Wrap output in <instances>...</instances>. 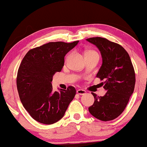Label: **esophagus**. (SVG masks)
Here are the masks:
<instances>
[{"label":"esophagus","mask_w":147,"mask_h":147,"mask_svg":"<svg viewBox=\"0 0 147 147\" xmlns=\"http://www.w3.org/2000/svg\"><path fill=\"white\" fill-rule=\"evenodd\" d=\"M77 93L79 95H84L86 93V91L82 89H79L77 90Z\"/></svg>","instance_id":"34e87169"}]
</instances>
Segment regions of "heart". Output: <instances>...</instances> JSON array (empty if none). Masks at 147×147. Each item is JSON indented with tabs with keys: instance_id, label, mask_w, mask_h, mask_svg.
Instances as JSON below:
<instances>
[{
	"instance_id": "heart-1",
	"label": "heart",
	"mask_w": 147,
	"mask_h": 147,
	"mask_svg": "<svg viewBox=\"0 0 147 147\" xmlns=\"http://www.w3.org/2000/svg\"><path fill=\"white\" fill-rule=\"evenodd\" d=\"M90 53H96L95 52V51H87L86 52V53H85V55H86V54H90Z\"/></svg>"
}]
</instances>
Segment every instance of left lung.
Segmentation results:
<instances>
[{
    "instance_id": "obj_1",
    "label": "left lung",
    "mask_w": 147,
    "mask_h": 147,
    "mask_svg": "<svg viewBox=\"0 0 147 147\" xmlns=\"http://www.w3.org/2000/svg\"><path fill=\"white\" fill-rule=\"evenodd\" d=\"M98 48L102 65L96 77L103 80L107 91L103 96L92 92L94 102L88 108L94 117L102 121H112L123 113L134 92L136 83L134 69L128 53L121 45L105 38L86 39Z\"/></svg>"
}]
</instances>
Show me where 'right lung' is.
I'll return each mask as SVG.
<instances>
[{"instance_id": "add662e5", "label": "right lung", "mask_w": 147, "mask_h": 147, "mask_svg": "<svg viewBox=\"0 0 147 147\" xmlns=\"http://www.w3.org/2000/svg\"><path fill=\"white\" fill-rule=\"evenodd\" d=\"M78 42H49L31 49L22 60L16 79L19 96L24 109L39 123L59 121L75 96L72 86L53 92L51 82L54 74L62 69L65 55Z\"/></svg>"}]
</instances>
